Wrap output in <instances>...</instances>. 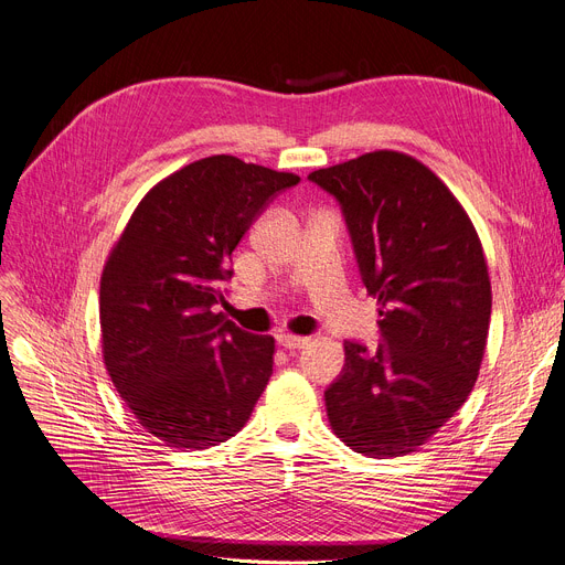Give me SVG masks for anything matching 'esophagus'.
<instances>
[{
	"mask_svg": "<svg viewBox=\"0 0 565 565\" xmlns=\"http://www.w3.org/2000/svg\"><path fill=\"white\" fill-rule=\"evenodd\" d=\"M277 343L284 350H300L309 343V339L307 337H292V334H277Z\"/></svg>",
	"mask_w": 565,
	"mask_h": 565,
	"instance_id": "1",
	"label": "esophagus"
}]
</instances>
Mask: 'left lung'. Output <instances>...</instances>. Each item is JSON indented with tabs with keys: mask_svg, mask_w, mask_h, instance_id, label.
Returning a JSON list of instances; mask_svg holds the SVG:
<instances>
[{
	"mask_svg": "<svg viewBox=\"0 0 565 565\" xmlns=\"http://www.w3.org/2000/svg\"><path fill=\"white\" fill-rule=\"evenodd\" d=\"M309 181L339 203L380 305V345L343 343V371L324 390L330 424L358 454H409L462 407L481 369L492 292L477 228L428 167L396 151Z\"/></svg>",
	"mask_w": 565,
	"mask_h": 565,
	"instance_id": "left-lung-1",
	"label": "left lung"
}]
</instances>
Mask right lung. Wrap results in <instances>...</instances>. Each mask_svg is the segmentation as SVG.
<instances>
[{
  "label": "right lung",
  "mask_w": 565,
  "mask_h": 565,
  "mask_svg": "<svg viewBox=\"0 0 565 565\" xmlns=\"http://www.w3.org/2000/svg\"><path fill=\"white\" fill-rule=\"evenodd\" d=\"M300 175L203 158L148 192L100 279L105 366L139 424L175 449L226 441L273 375L275 339L217 313L231 254Z\"/></svg>",
  "instance_id": "right-lung-1"
}]
</instances>
